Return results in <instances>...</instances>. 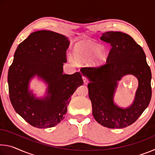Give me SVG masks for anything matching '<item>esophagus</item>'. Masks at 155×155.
Returning a JSON list of instances; mask_svg holds the SVG:
<instances>
[{"instance_id":"esophagus-1","label":"esophagus","mask_w":155,"mask_h":155,"mask_svg":"<svg viewBox=\"0 0 155 155\" xmlns=\"http://www.w3.org/2000/svg\"><path fill=\"white\" fill-rule=\"evenodd\" d=\"M82 78H83V82H84V83L85 84V85H86V84H87V83H89V79H88V78H87V77H85V76H83V77Z\"/></svg>"}]
</instances>
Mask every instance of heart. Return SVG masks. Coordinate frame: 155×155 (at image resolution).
I'll return each instance as SVG.
<instances>
[{
  "instance_id": "heart-1",
  "label": "heart",
  "mask_w": 155,
  "mask_h": 155,
  "mask_svg": "<svg viewBox=\"0 0 155 155\" xmlns=\"http://www.w3.org/2000/svg\"><path fill=\"white\" fill-rule=\"evenodd\" d=\"M73 58L78 63H87L91 59L94 65L100 66L107 59L106 49L91 41H78L74 44L72 51Z\"/></svg>"
}]
</instances>
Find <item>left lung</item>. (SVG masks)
Listing matches in <instances>:
<instances>
[{
	"label": "left lung",
	"instance_id": "obj_1",
	"mask_svg": "<svg viewBox=\"0 0 155 155\" xmlns=\"http://www.w3.org/2000/svg\"><path fill=\"white\" fill-rule=\"evenodd\" d=\"M101 40L111 44L107 64L99 68H84L83 74L90 81L89 97L94 117L100 124L109 128H122L134 123L150 103L151 71L142 48L127 33H104ZM131 74L138 80L134 101L126 108L117 106L114 95L118 81Z\"/></svg>",
	"mask_w": 155,
	"mask_h": 155
}]
</instances>
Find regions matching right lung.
<instances>
[{"mask_svg":"<svg viewBox=\"0 0 155 155\" xmlns=\"http://www.w3.org/2000/svg\"><path fill=\"white\" fill-rule=\"evenodd\" d=\"M70 41L51 31H38L18 45L8 72L10 101L17 114L39 128L53 127L64 119L70 98L83 81L80 72L63 74ZM35 76L47 85L46 95L35 96L29 90Z\"/></svg>","mask_w":155,"mask_h":155,"instance_id":"obj_1","label":"right lung"}]
</instances>
